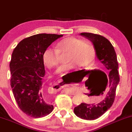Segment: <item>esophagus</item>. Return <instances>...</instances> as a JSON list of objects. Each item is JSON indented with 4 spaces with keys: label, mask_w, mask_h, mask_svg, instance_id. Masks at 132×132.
Segmentation results:
<instances>
[{
    "label": "esophagus",
    "mask_w": 132,
    "mask_h": 132,
    "mask_svg": "<svg viewBox=\"0 0 132 132\" xmlns=\"http://www.w3.org/2000/svg\"><path fill=\"white\" fill-rule=\"evenodd\" d=\"M63 85H60V84H56V85L53 86V89L55 91H58L59 89H60L61 88H63Z\"/></svg>",
    "instance_id": "esophagus-1"
}]
</instances>
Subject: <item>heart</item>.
I'll use <instances>...</instances> for the list:
<instances>
[{"label":"heart","mask_w":132,"mask_h":132,"mask_svg":"<svg viewBox=\"0 0 132 132\" xmlns=\"http://www.w3.org/2000/svg\"><path fill=\"white\" fill-rule=\"evenodd\" d=\"M67 64L60 67L58 72L74 69L79 65L81 67L91 66L95 59L96 51L94 46L88 41L73 37L65 38L57 43L56 50L47 47L43 54V62L49 69H53L59 65L60 56L66 55Z\"/></svg>","instance_id":"b5f03b06"}]
</instances>
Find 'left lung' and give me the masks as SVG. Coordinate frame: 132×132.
<instances>
[{"mask_svg":"<svg viewBox=\"0 0 132 132\" xmlns=\"http://www.w3.org/2000/svg\"><path fill=\"white\" fill-rule=\"evenodd\" d=\"M81 35L86 37L93 43L97 58L109 73V89L104 100L97 104L81 103L74 109V113L79 118L86 120H93L104 114L113 104L116 88L119 82L118 62L114 48L108 39L95 34L83 32ZM102 73L105 75V73L103 72Z\"/></svg>","mask_w":132,"mask_h":132,"instance_id":"1","label":"left lung"}]
</instances>
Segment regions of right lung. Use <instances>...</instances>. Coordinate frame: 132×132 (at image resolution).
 Here are the masks:
<instances>
[{"instance_id":"right-lung-1","label":"right lung","mask_w":132,"mask_h":132,"mask_svg":"<svg viewBox=\"0 0 132 132\" xmlns=\"http://www.w3.org/2000/svg\"><path fill=\"white\" fill-rule=\"evenodd\" d=\"M63 35L39 34L23 39L13 50L10 67L11 86L18 105L28 116L48 115L53 105L44 94V50Z\"/></svg>"}]
</instances>
